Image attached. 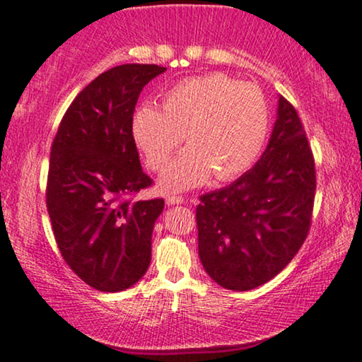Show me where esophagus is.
<instances>
[{"instance_id": "1", "label": "esophagus", "mask_w": 362, "mask_h": 362, "mask_svg": "<svg viewBox=\"0 0 362 362\" xmlns=\"http://www.w3.org/2000/svg\"><path fill=\"white\" fill-rule=\"evenodd\" d=\"M165 202L167 205H177V204H185V199L182 195H168Z\"/></svg>"}]
</instances>
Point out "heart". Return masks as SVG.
I'll use <instances>...</instances> for the list:
<instances>
[{
  "label": "heart",
  "instance_id": "heart-1",
  "mask_svg": "<svg viewBox=\"0 0 362 362\" xmlns=\"http://www.w3.org/2000/svg\"><path fill=\"white\" fill-rule=\"evenodd\" d=\"M269 132V107L258 86L214 72L180 81L160 98V109L142 105L132 136L152 172H162L185 136L187 151L160 180L162 190L230 182L250 170Z\"/></svg>",
  "mask_w": 362,
  "mask_h": 362
}]
</instances>
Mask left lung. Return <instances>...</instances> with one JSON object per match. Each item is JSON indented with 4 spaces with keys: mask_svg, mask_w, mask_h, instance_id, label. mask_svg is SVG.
Listing matches in <instances>:
<instances>
[{
    "mask_svg": "<svg viewBox=\"0 0 362 362\" xmlns=\"http://www.w3.org/2000/svg\"><path fill=\"white\" fill-rule=\"evenodd\" d=\"M315 194L311 146L296 109L281 95L272 139L252 170L200 197L197 228L205 272L233 291L276 276L310 233Z\"/></svg>",
    "mask_w": 362,
    "mask_h": 362,
    "instance_id": "8db88e82",
    "label": "left lung"
}]
</instances>
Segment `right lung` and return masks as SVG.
I'll list each match as a JSON object with an SVG mask.
<instances>
[{
    "label": "right lung",
    "instance_id": "right-lung-1",
    "mask_svg": "<svg viewBox=\"0 0 362 362\" xmlns=\"http://www.w3.org/2000/svg\"><path fill=\"white\" fill-rule=\"evenodd\" d=\"M157 64H122L76 95L51 146L46 206L57 248L72 272L104 293L124 291L147 272L163 199L134 200L153 182L132 136L144 86Z\"/></svg>",
    "mask_w": 362,
    "mask_h": 362
}]
</instances>
